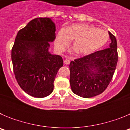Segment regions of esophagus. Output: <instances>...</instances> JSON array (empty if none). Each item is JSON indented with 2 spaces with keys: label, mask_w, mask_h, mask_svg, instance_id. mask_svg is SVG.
I'll return each mask as SVG.
<instances>
[{
  "label": "esophagus",
  "mask_w": 130,
  "mask_h": 130,
  "mask_svg": "<svg viewBox=\"0 0 130 130\" xmlns=\"http://www.w3.org/2000/svg\"><path fill=\"white\" fill-rule=\"evenodd\" d=\"M64 64H66V65H68V64H70V60H69L68 59H66V60H64Z\"/></svg>",
  "instance_id": "esophagus-1"
}]
</instances>
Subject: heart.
I'll use <instances>...</instances> for the list:
<instances>
[{"label":"heart","mask_w":130,"mask_h":130,"mask_svg":"<svg viewBox=\"0 0 130 130\" xmlns=\"http://www.w3.org/2000/svg\"><path fill=\"white\" fill-rule=\"evenodd\" d=\"M73 40V47L78 55H88L97 51L108 41V34L104 30L85 23H75L57 33L55 45L59 51L65 50Z\"/></svg>","instance_id":"heart-1"}]
</instances>
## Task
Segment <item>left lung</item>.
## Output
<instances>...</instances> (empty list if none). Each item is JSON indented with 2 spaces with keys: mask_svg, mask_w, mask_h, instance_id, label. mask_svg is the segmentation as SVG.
<instances>
[{
  "mask_svg": "<svg viewBox=\"0 0 130 130\" xmlns=\"http://www.w3.org/2000/svg\"><path fill=\"white\" fill-rule=\"evenodd\" d=\"M111 42L107 49L77 58L70 64L71 88L83 98L100 94L111 82L118 61L116 38L109 32Z\"/></svg>",
  "mask_w": 130,
  "mask_h": 130,
  "instance_id": "obj_1",
  "label": "left lung"
}]
</instances>
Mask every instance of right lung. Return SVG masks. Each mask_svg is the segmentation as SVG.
I'll use <instances>...</instances> for the list:
<instances>
[{
	"label": "right lung",
	"mask_w": 130,
	"mask_h": 130,
	"mask_svg": "<svg viewBox=\"0 0 130 130\" xmlns=\"http://www.w3.org/2000/svg\"><path fill=\"white\" fill-rule=\"evenodd\" d=\"M56 27L51 18L30 21L16 36L11 49L15 79L28 95L36 98L49 96L53 90L57 73L63 66L60 55L49 53V42L55 40Z\"/></svg>",
	"instance_id": "obj_1"
}]
</instances>
